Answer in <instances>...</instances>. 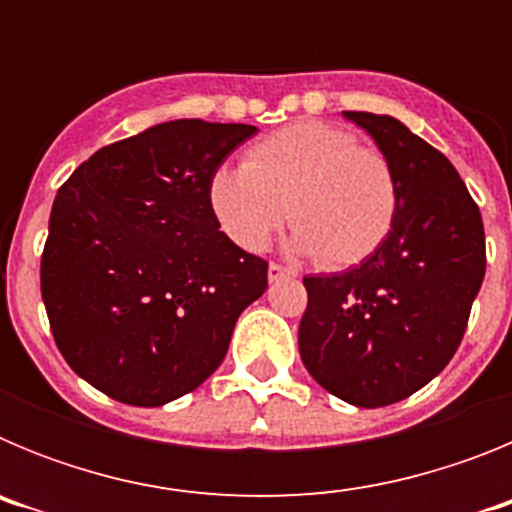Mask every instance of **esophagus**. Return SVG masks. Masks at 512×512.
I'll return each mask as SVG.
<instances>
[{
    "instance_id": "esophagus-1",
    "label": "esophagus",
    "mask_w": 512,
    "mask_h": 512,
    "mask_svg": "<svg viewBox=\"0 0 512 512\" xmlns=\"http://www.w3.org/2000/svg\"><path fill=\"white\" fill-rule=\"evenodd\" d=\"M292 274H295V271H292V269H287V266H282V264H274V261H271V264H269V282H279V279H284V277H292Z\"/></svg>"
}]
</instances>
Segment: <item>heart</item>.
Masks as SVG:
<instances>
[{
	"instance_id": "heart-1",
	"label": "heart",
	"mask_w": 512,
	"mask_h": 512,
	"mask_svg": "<svg viewBox=\"0 0 512 512\" xmlns=\"http://www.w3.org/2000/svg\"><path fill=\"white\" fill-rule=\"evenodd\" d=\"M207 200L235 246L264 251L289 215L297 253L346 269L387 241L400 187L382 151L336 125L300 120L253 143L243 166H217Z\"/></svg>"
}]
</instances>
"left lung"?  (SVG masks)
<instances>
[{
  "instance_id": "1",
  "label": "left lung",
  "mask_w": 512,
  "mask_h": 512,
  "mask_svg": "<svg viewBox=\"0 0 512 512\" xmlns=\"http://www.w3.org/2000/svg\"><path fill=\"white\" fill-rule=\"evenodd\" d=\"M390 158L400 187L387 241L359 266L305 277L300 356L356 408H384L431 382L456 354L485 279V225L459 171L400 120L343 112Z\"/></svg>"
}]
</instances>
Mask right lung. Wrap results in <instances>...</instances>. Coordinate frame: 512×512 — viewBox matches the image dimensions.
Masks as SVG:
<instances>
[{
  "label": "right lung",
  "instance_id": "1",
  "mask_svg": "<svg viewBox=\"0 0 512 512\" xmlns=\"http://www.w3.org/2000/svg\"><path fill=\"white\" fill-rule=\"evenodd\" d=\"M256 133L171 120L104 146L53 200L40 292L58 351L107 397L158 408L228 354L269 264L235 246L207 200L217 166Z\"/></svg>",
  "mask_w": 512,
  "mask_h": 512
}]
</instances>
